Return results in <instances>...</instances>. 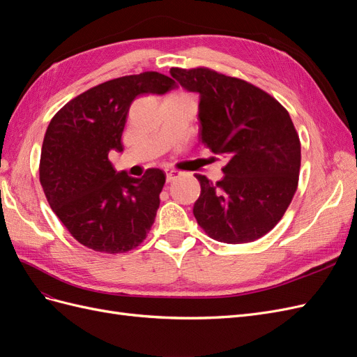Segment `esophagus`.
I'll return each mask as SVG.
<instances>
[{
	"instance_id": "obj_1",
	"label": "esophagus",
	"mask_w": 357,
	"mask_h": 357,
	"mask_svg": "<svg viewBox=\"0 0 357 357\" xmlns=\"http://www.w3.org/2000/svg\"><path fill=\"white\" fill-rule=\"evenodd\" d=\"M178 176H180L178 171H176V169H168V171H167V183L174 181Z\"/></svg>"
}]
</instances>
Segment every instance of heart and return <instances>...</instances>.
Returning <instances> with one entry per match:
<instances>
[{"label":"heart","instance_id":"heart-1","mask_svg":"<svg viewBox=\"0 0 357 357\" xmlns=\"http://www.w3.org/2000/svg\"><path fill=\"white\" fill-rule=\"evenodd\" d=\"M172 96H190V95H188L186 92H174V93H171Z\"/></svg>","mask_w":357,"mask_h":357}]
</instances>
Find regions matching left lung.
<instances>
[{"label": "left lung", "mask_w": 357, "mask_h": 357, "mask_svg": "<svg viewBox=\"0 0 357 357\" xmlns=\"http://www.w3.org/2000/svg\"><path fill=\"white\" fill-rule=\"evenodd\" d=\"M169 73L199 93L202 144L228 160L220 181L197 174L198 225L220 243L259 240L282 220L298 189L301 142L287 110L257 86L207 67Z\"/></svg>", "instance_id": "left-lung-1"}]
</instances>
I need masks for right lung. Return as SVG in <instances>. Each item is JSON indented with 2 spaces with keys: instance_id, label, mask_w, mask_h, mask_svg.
I'll use <instances>...</instances> for the list:
<instances>
[{
  "instance_id": "right-lung-1",
  "label": "right lung",
  "mask_w": 357,
  "mask_h": 357,
  "mask_svg": "<svg viewBox=\"0 0 357 357\" xmlns=\"http://www.w3.org/2000/svg\"><path fill=\"white\" fill-rule=\"evenodd\" d=\"M176 86L156 71L123 75L77 95L52 117L41 147L40 183L53 213L84 247L114 255L146 240L165 172L149 168L132 178L113 168L109 153L123 150V128L137 96L162 95Z\"/></svg>"
}]
</instances>
